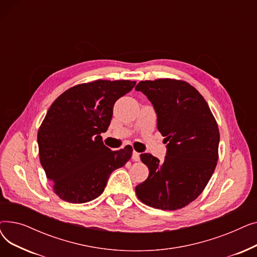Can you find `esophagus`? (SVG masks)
Listing matches in <instances>:
<instances>
[{
  "label": "esophagus",
  "mask_w": 257,
  "mask_h": 257,
  "mask_svg": "<svg viewBox=\"0 0 257 257\" xmlns=\"http://www.w3.org/2000/svg\"><path fill=\"white\" fill-rule=\"evenodd\" d=\"M132 159L134 160V161H140V153L139 152H137V151H133V153H132Z\"/></svg>",
  "instance_id": "34e87169"
}]
</instances>
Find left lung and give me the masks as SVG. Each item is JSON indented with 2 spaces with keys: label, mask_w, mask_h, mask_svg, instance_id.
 <instances>
[{
  "label": "left lung",
  "mask_w": 257,
  "mask_h": 257,
  "mask_svg": "<svg viewBox=\"0 0 257 257\" xmlns=\"http://www.w3.org/2000/svg\"><path fill=\"white\" fill-rule=\"evenodd\" d=\"M136 89L153 104L157 129L168 143L164 163L150 153L141 154L149 176L136 187L137 196L157 209H180L203 192L217 166V120L205 99L185 81L146 80Z\"/></svg>",
  "instance_id": "8db88e82"
}]
</instances>
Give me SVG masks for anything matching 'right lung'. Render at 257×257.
I'll return each instance as SVG.
<instances>
[{"label": "right lung", "instance_id": "right-lung-1", "mask_svg": "<svg viewBox=\"0 0 257 257\" xmlns=\"http://www.w3.org/2000/svg\"><path fill=\"white\" fill-rule=\"evenodd\" d=\"M136 81L96 80L75 85L52 103L37 132L38 154L53 191L69 203L98 198L110 174L132 156V147L107 148L100 134L110 125L113 105Z\"/></svg>", "mask_w": 257, "mask_h": 257}]
</instances>
